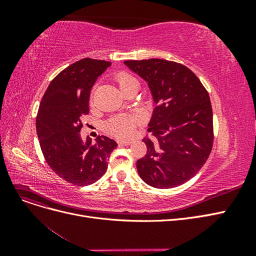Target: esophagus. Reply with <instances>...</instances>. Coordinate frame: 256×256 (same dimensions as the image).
Masks as SVG:
<instances>
[{
	"instance_id": "34e87169",
	"label": "esophagus",
	"mask_w": 256,
	"mask_h": 256,
	"mask_svg": "<svg viewBox=\"0 0 256 256\" xmlns=\"http://www.w3.org/2000/svg\"><path fill=\"white\" fill-rule=\"evenodd\" d=\"M118 144L120 145H129L131 144L130 140H118Z\"/></svg>"
}]
</instances>
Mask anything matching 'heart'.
<instances>
[{
    "label": "heart",
    "mask_w": 256,
    "mask_h": 256,
    "mask_svg": "<svg viewBox=\"0 0 256 256\" xmlns=\"http://www.w3.org/2000/svg\"><path fill=\"white\" fill-rule=\"evenodd\" d=\"M115 80L120 85L122 92L129 88L131 84L138 83L134 76L128 72H120L115 76ZM142 118L140 115L136 114H118L113 116L106 122V128L108 132L118 138H129L134 134L138 125H140Z\"/></svg>",
    "instance_id": "1"
}]
</instances>
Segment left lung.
<instances>
[{
	"instance_id": "obj_1",
	"label": "left lung",
	"mask_w": 256,
	"mask_h": 256,
	"mask_svg": "<svg viewBox=\"0 0 256 256\" xmlns=\"http://www.w3.org/2000/svg\"><path fill=\"white\" fill-rule=\"evenodd\" d=\"M143 78L154 102L145 136V156L136 161L140 177L154 188L170 189L190 180L212 150V108L202 82L182 64L150 58L124 62Z\"/></svg>"
}]
</instances>
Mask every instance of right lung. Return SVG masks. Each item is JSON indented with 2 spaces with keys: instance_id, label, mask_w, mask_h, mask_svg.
<instances>
[{
  "instance_id": "obj_1",
  "label": "right lung",
  "mask_w": 256,
  "mask_h": 256,
  "mask_svg": "<svg viewBox=\"0 0 256 256\" xmlns=\"http://www.w3.org/2000/svg\"><path fill=\"white\" fill-rule=\"evenodd\" d=\"M110 62L82 58L54 78L38 109L37 136L44 157L52 171L69 184L88 186L97 182L108 168V158L118 146L112 138L98 136L83 142L82 118L90 112V90Z\"/></svg>"
}]
</instances>
